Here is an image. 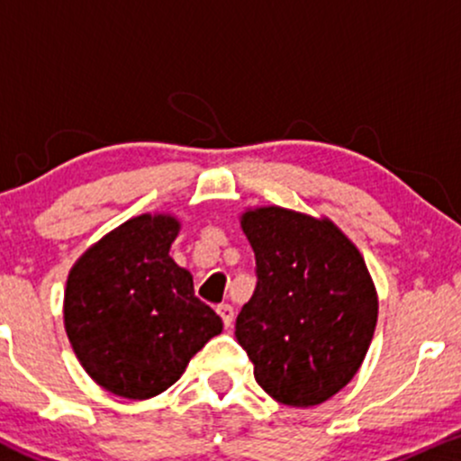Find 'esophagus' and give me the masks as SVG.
Wrapping results in <instances>:
<instances>
[{
	"label": "esophagus",
	"instance_id": "obj_1",
	"mask_svg": "<svg viewBox=\"0 0 461 461\" xmlns=\"http://www.w3.org/2000/svg\"><path fill=\"white\" fill-rule=\"evenodd\" d=\"M216 312H219V316L223 319V325L231 327V322H234V308H231L230 303H221Z\"/></svg>",
	"mask_w": 461,
	"mask_h": 461
}]
</instances>
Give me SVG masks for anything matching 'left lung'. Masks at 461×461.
<instances>
[{"mask_svg": "<svg viewBox=\"0 0 461 461\" xmlns=\"http://www.w3.org/2000/svg\"><path fill=\"white\" fill-rule=\"evenodd\" d=\"M256 290L236 319L256 382L279 403L319 405L357 373L377 325L362 256L331 221L293 210L245 212Z\"/></svg>", "mask_w": 461, "mask_h": 461, "instance_id": "1", "label": "left lung"}]
</instances>
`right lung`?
Segmentation results:
<instances>
[{"label":"right lung","instance_id":"add662e5","mask_svg":"<svg viewBox=\"0 0 461 461\" xmlns=\"http://www.w3.org/2000/svg\"><path fill=\"white\" fill-rule=\"evenodd\" d=\"M177 230L171 216H136L68 275V342L95 382L125 399H149L176 384L223 330L221 316L194 297L193 275L168 256Z\"/></svg>","mask_w":461,"mask_h":461}]
</instances>
